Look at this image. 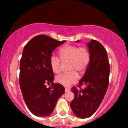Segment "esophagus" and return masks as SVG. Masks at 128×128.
<instances>
[{
	"label": "esophagus",
	"instance_id": "1",
	"mask_svg": "<svg viewBox=\"0 0 128 128\" xmlns=\"http://www.w3.org/2000/svg\"><path fill=\"white\" fill-rule=\"evenodd\" d=\"M69 91H70V90H69L68 88H65V92H69Z\"/></svg>",
	"mask_w": 128,
	"mask_h": 128
}]
</instances>
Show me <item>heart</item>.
Here are the masks:
<instances>
[{"instance_id": "obj_1", "label": "heart", "mask_w": 128, "mask_h": 128, "mask_svg": "<svg viewBox=\"0 0 128 128\" xmlns=\"http://www.w3.org/2000/svg\"><path fill=\"white\" fill-rule=\"evenodd\" d=\"M60 59L58 56L52 55L49 64L54 73L61 71V61L68 62V73H63L56 77V81L63 86H69L76 83L78 74H82L88 67L91 60L89 50L85 46L78 47L75 45L66 44L60 49Z\"/></svg>"}]
</instances>
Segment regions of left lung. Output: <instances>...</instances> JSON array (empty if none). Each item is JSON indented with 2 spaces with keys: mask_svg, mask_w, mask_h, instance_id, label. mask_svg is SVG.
<instances>
[{
  "mask_svg": "<svg viewBox=\"0 0 128 128\" xmlns=\"http://www.w3.org/2000/svg\"><path fill=\"white\" fill-rule=\"evenodd\" d=\"M90 62L77 88H72L74 94L70 107L76 116L82 118L91 117L102 103L109 85L110 67L106 49L100 42L92 40L88 42ZM85 86L84 89L81 86Z\"/></svg>",
  "mask_w": 128,
  "mask_h": 128,
  "instance_id": "left-lung-1",
  "label": "left lung"
}]
</instances>
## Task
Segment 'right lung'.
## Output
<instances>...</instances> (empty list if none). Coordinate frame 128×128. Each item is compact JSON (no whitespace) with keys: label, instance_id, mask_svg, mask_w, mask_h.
Returning a JSON list of instances; mask_svg holds the SVG:
<instances>
[{"label":"right lung","instance_id":"1","mask_svg":"<svg viewBox=\"0 0 128 128\" xmlns=\"http://www.w3.org/2000/svg\"><path fill=\"white\" fill-rule=\"evenodd\" d=\"M66 41H57L40 35L24 46L20 63L19 84L23 99L29 111L37 117L50 115L65 88L54 83V72L49 64L53 51ZM46 83H51L47 88Z\"/></svg>","mask_w":128,"mask_h":128}]
</instances>
